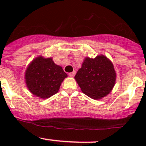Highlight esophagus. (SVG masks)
Instances as JSON below:
<instances>
[{"mask_svg":"<svg viewBox=\"0 0 146 146\" xmlns=\"http://www.w3.org/2000/svg\"><path fill=\"white\" fill-rule=\"evenodd\" d=\"M75 73H76V72H75V71H73V72H71V73H68V75H69L70 77H72V78H73V77L75 76Z\"/></svg>","mask_w":146,"mask_h":146,"instance_id":"34e87169","label":"esophagus"}]
</instances>
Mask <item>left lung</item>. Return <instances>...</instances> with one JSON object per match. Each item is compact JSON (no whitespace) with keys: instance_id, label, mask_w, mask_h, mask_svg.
<instances>
[{"instance_id":"obj_1","label":"left lung","mask_w":146,"mask_h":146,"mask_svg":"<svg viewBox=\"0 0 146 146\" xmlns=\"http://www.w3.org/2000/svg\"><path fill=\"white\" fill-rule=\"evenodd\" d=\"M75 79L83 93L92 99L100 100L113 89L116 73L111 61L100 55L95 58H85Z\"/></svg>"}]
</instances>
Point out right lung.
Instances as JSON below:
<instances>
[{"label": "right lung", "instance_id": "add662e5", "mask_svg": "<svg viewBox=\"0 0 146 146\" xmlns=\"http://www.w3.org/2000/svg\"><path fill=\"white\" fill-rule=\"evenodd\" d=\"M67 74L62 68L53 62L51 58L37 57L25 71V82L33 95L46 99L58 92Z\"/></svg>", "mask_w": 146, "mask_h": 146}]
</instances>
